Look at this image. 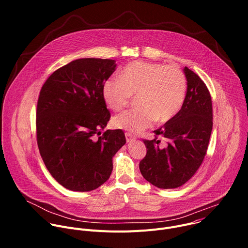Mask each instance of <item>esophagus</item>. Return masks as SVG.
Segmentation results:
<instances>
[{"mask_svg": "<svg viewBox=\"0 0 248 248\" xmlns=\"http://www.w3.org/2000/svg\"><path fill=\"white\" fill-rule=\"evenodd\" d=\"M125 139H126L127 143H131V142H133V141H135V137L131 133H128V132H125Z\"/></svg>", "mask_w": 248, "mask_h": 248, "instance_id": "34e87169", "label": "esophagus"}]
</instances>
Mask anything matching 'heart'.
<instances>
[{
  "mask_svg": "<svg viewBox=\"0 0 248 248\" xmlns=\"http://www.w3.org/2000/svg\"><path fill=\"white\" fill-rule=\"evenodd\" d=\"M187 83L183 70L176 65L136 61L126 64L120 78H111L102 86L105 104L114 112L124 109L136 95L139 108L116 116L113 126L138 133L156 121L165 124L182 109Z\"/></svg>",
  "mask_w": 248,
  "mask_h": 248,
  "instance_id": "obj_1",
  "label": "heart"
}]
</instances>
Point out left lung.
I'll list each match as a JSON object with an SVG mask.
<instances>
[{"label":"left lung","instance_id":"left-lung-1","mask_svg":"<svg viewBox=\"0 0 248 248\" xmlns=\"http://www.w3.org/2000/svg\"><path fill=\"white\" fill-rule=\"evenodd\" d=\"M187 91L180 112L154 130L153 140L144 139L146 156L140 161L143 178L153 186L170 189L188 182L201 166L213 127L210 92L203 80L185 66ZM165 141L160 147L157 137Z\"/></svg>","mask_w":248,"mask_h":248}]
</instances>
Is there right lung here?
Wrapping results in <instances>:
<instances>
[{"label":"right lung","instance_id":"1","mask_svg":"<svg viewBox=\"0 0 248 248\" xmlns=\"http://www.w3.org/2000/svg\"><path fill=\"white\" fill-rule=\"evenodd\" d=\"M109 59H78L58 68L43 84L36 111L37 144L53 178L73 191L107 182L113 157L125 144L122 129L101 130L111 114L102 86L116 69Z\"/></svg>","mask_w":248,"mask_h":248}]
</instances>
